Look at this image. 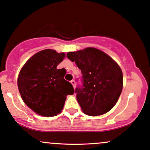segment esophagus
Returning <instances> with one entry per match:
<instances>
[{"instance_id": "obj_1", "label": "esophagus", "mask_w": 150, "mask_h": 150, "mask_svg": "<svg viewBox=\"0 0 150 150\" xmlns=\"http://www.w3.org/2000/svg\"><path fill=\"white\" fill-rule=\"evenodd\" d=\"M71 83L72 85H73L74 88H75V86H76V82H75V81H74V80H71Z\"/></svg>"}]
</instances>
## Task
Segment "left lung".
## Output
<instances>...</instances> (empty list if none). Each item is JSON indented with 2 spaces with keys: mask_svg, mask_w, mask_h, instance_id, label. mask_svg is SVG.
I'll return each mask as SVG.
<instances>
[{
  "mask_svg": "<svg viewBox=\"0 0 150 150\" xmlns=\"http://www.w3.org/2000/svg\"><path fill=\"white\" fill-rule=\"evenodd\" d=\"M67 57L81 71L82 84L75 93L84 113L97 116L111 110L122 90V72L117 64L93 47L68 52Z\"/></svg>",
  "mask_w": 150,
  "mask_h": 150,
  "instance_id": "1",
  "label": "left lung"
}]
</instances>
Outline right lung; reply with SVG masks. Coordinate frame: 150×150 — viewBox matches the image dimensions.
<instances>
[{
  "instance_id": "right-lung-1",
  "label": "right lung",
  "mask_w": 150,
  "mask_h": 150,
  "mask_svg": "<svg viewBox=\"0 0 150 150\" xmlns=\"http://www.w3.org/2000/svg\"><path fill=\"white\" fill-rule=\"evenodd\" d=\"M64 53L45 50L36 53L20 71L18 86L25 103L36 113L52 117L60 113L67 95L74 93L73 86L64 79L63 69L57 67Z\"/></svg>"
}]
</instances>
